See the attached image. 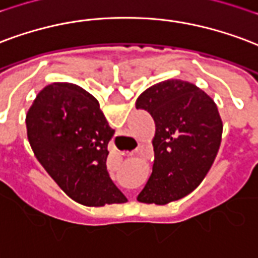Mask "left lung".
I'll return each mask as SVG.
<instances>
[{
  "instance_id": "8db88e82",
  "label": "left lung",
  "mask_w": 258,
  "mask_h": 258,
  "mask_svg": "<svg viewBox=\"0 0 258 258\" xmlns=\"http://www.w3.org/2000/svg\"><path fill=\"white\" fill-rule=\"evenodd\" d=\"M135 105L156 124L153 169L138 201L165 205L180 200L204 180L220 148L216 104L190 82L169 79L149 87Z\"/></svg>"
}]
</instances>
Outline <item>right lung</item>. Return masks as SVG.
Here are the masks:
<instances>
[{
	"instance_id": "right-lung-1",
	"label": "right lung",
	"mask_w": 258,
	"mask_h": 258,
	"mask_svg": "<svg viewBox=\"0 0 258 258\" xmlns=\"http://www.w3.org/2000/svg\"><path fill=\"white\" fill-rule=\"evenodd\" d=\"M26 125L35 157L68 197L86 207L127 201L106 169L114 130L90 93L74 83L43 87Z\"/></svg>"
}]
</instances>
